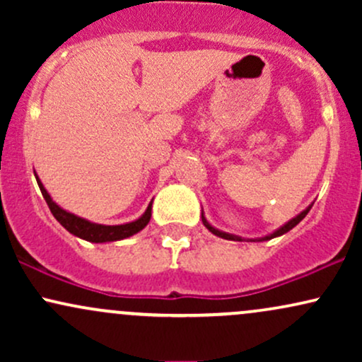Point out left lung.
Returning <instances> with one entry per match:
<instances>
[{
    "label": "left lung",
    "mask_w": 362,
    "mask_h": 362,
    "mask_svg": "<svg viewBox=\"0 0 362 362\" xmlns=\"http://www.w3.org/2000/svg\"><path fill=\"white\" fill-rule=\"evenodd\" d=\"M310 209H311V207H308V209H305V211H303V213H301V214H298V216H296V218H293V219H291V221H289V223H286V224H284V226H282V228H279V230H277V231H274V233H272V235L265 236V238H262V240H271V238H274V236H281V235L288 233V231H289V230H293V228H294V226H296V224H298V223H300V221H301V219H303V218H305V216H306V214H308V211H310ZM202 223H204V226L207 228V230H209V231H211V233H214L216 236H221V238H224V240H235V242H242V238H238V236H233V235H228V233H223V231L216 230V228H213V226H211V224H209V223H207V221H206V219H204V216H202ZM259 242H260V240H259Z\"/></svg>",
    "instance_id": "1"
}]
</instances>
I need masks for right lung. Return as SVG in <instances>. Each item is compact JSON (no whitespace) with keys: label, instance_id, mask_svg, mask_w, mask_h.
Returning a JSON list of instances; mask_svg holds the SVG:
<instances>
[{"label":"right lung","instance_id":"1","mask_svg":"<svg viewBox=\"0 0 362 362\" xmlns=\"http://www.w3.org/2000/svg\"><path fill=\"white\" fill-rule=\"evenodd\" d=\"M37 184H39L40 192H42L45 202H47L49 209H51L54 218H56L57 221H59L62 226L69 231V233L80 236V238L86 240V242L103 243V242H115V240L127 238V236H132L134 233H138V231L143 230V228L149 223V219H151L153 202L148 206L146 213L132 223L119 224V226H103V224L90 223V221H86V219H81V218H78V216L68 213V211L61 209V207L52 201L51 195L47 194V190L44 189L42 182L39 180V177H37Z\"/></svg>","mask_w":362,"mask_h":362}]
</instances>
